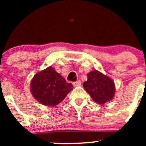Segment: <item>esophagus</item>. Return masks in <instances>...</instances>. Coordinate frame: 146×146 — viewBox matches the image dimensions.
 Returning a JSON list of instances; mask_svg holds the SVG:
<instances>
[{"label": "esophagus", "instance_id": "1", "mask_svg": "<svg viewBox=\"0 0 146 146\" xmlns=\"http://www.w3.org/2000/svg\"><path fill=\"white\" fill-rule=\"evenodd\" d=\"M73 85L74 86H80L81 85V82H80V80H77L76 82H73Z\"/></svg>", "mask_w": 146, "mask_h": 146}]
</instances>
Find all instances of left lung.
<instances>
[{"mask_svg": "<svg viewBox=\"0 0 146 146\" xmlns=\"http://www.w3.org/2000/svg\"><path fill=\"white\" fill-rule=\"evenodd\" d=\"M82 85L92 99L98 104L111 101L115 94L114 81L97 70L88 73V80Z\"/></svg>", "mask_w": 146, "mask_h": 146, "instance_id": "1", "label": "left lung"}]
</instances>
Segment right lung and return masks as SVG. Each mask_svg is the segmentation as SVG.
I'll list each match as a JSON object with an SVG mask.
<instances>
[{"instance_id":"add662e5","label":"right lung","mask_w":146,"mask_h":146,"mask_svg":"<svg viewBox=\"0 0 146 146\" xmlns=\"http://www.w3.org/2000/svg\"><path fill=\"white\" fill-rule=\"evenodd\" d=\"M73 88V85L68 83L51 66L36 73L30 84V90L35 99L50 107L64 100Z\"/></svg>"}]
</instances>
